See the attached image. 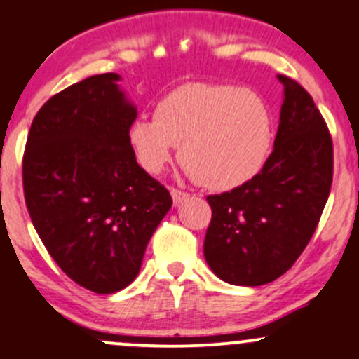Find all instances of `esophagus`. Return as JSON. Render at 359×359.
<instances>
[{"label": "esophagus", "mask_w": 359, "mask_h": 359, "mask_svg": "<svg viewBox=\"0 0 359 359\" xmlns=\"http://www.w3.org/2000/svg\"><path fill=\"white\" fill-rule=\"evenodd\" d=\"M170 193H172V198H173V205H180V203L182 202H186L187 198H189V193H186V191H180V189H177V187H172V191H170Z\"/></svg>", "instance_id": "34e87169"}]
</instances>
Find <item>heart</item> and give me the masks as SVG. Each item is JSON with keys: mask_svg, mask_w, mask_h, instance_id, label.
I'll list each match as a JSON object with an SVG mask.
<instances>
[{"mask_svg": "<svg viewBox=\"0 0 359 359\" xmlns=\"http://www.w3.org/2000/svg\"><path fill=\"white\" fill-rule=\"evenodd\" d=\"M129 143L150 173H159L180 143V163L196 182L232 189L266 166L274 116L267 100L244 86L193 83L163 97L156 115L134 118Z\"/></svg>", "mask_w": 359, "mask_h": 359, "instance_id": "obj_1", "label": "heart"}]
</instances>
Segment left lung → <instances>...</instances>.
<instances>
[{"label": "left lung", "instance_id": "obj_1", "mask_svg": "<svg viewBox=\"0 0 359 359\" xmlns=\"http://www.w3.org/2000/svg\"><path fill=\"white\" fill-rule=\"evenodd\" d=\"M283 83L274 150L259 175L207 196L212 219L203 255L226 283L259 287L287 273L319 225L333 182V142L310 93Z\"/></svg>", "mask_w": 359, "mask_h": 359}]
</instances>
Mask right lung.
<instances>
[{
  "label": "right lung",
  "mask_w": 359,
  "mask_h": 359,
  "mask_svg": "<svg viewBox=\"0 0 359 359\" xmlns=\"http://www.w3.org/2000/svg\"><path fill=\"white\" fill-rule=\"evenodd\" d=\"M115 72L62 90L33 118L22 186L36 233L60 269L97 294L126 289L172 207L163 184L136 163L134 104Z\"/></svg>",
  "instance_id": "obj_1"
}]
</instances>
